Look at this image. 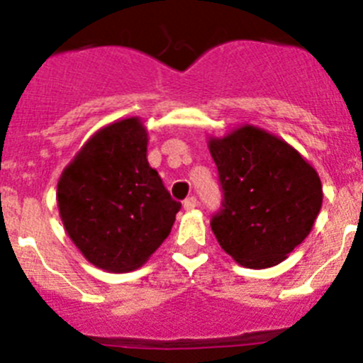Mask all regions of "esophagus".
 <instances>
[{"instance_id": "obj_1", "label": "esophagus", "mask_w": 363, "mask_h": 363, "mask_svg": "<svg viewBox=\"0 0 363 363\" xmlns=\"http://www.w3.org/2000/svg\"><path fill=\"white\" fill-rule=\"evenodd\" d=\"M182 206H184L186 211H193V209L197 208V199H195V197H188L184 202H182Z\"/></svg>"}]
</instances>
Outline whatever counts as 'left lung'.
I'll return each mask as SVG.
<instances>
[{
	"label": "left lung",
	"mask_w": 363,
	"mask_h": 363,
	"mask_svg": "<svg viewBox=\"0 0 363 363\" xmlns=\"http://www.w3.org/2000/svg\"><path fill=\"white\" fill-rule=\"evenodd\" d=\"M208 147L223 189L211 220L220 247L247 269L279 265L319 216L317 170L279 135L249 123L211 135Z\"/></svg>",
	"instance_id": "obj_1"
}]
</instances>
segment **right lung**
I'll use <instances>...</instances> for the list:
<instances>
[{"instance_id":"obj_1","label":"right lung","mask_w":363,"mask_h":363,"mask_svg":"<svg viewBox=\"0 0 363 363\" xmlns=\"http://www.w3.org/2000/svg\"><path fill=\"white\" fill-rule=\"evenodd\" d=\"M148 130L140 116L98 128L57 182L67 236L91 265L130 272L170 235L181 204L147 159Z\"/></svg>"}]
</instances>
